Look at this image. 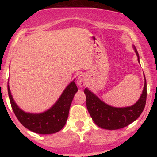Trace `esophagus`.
Masks as SVG:
<instances>
[{
    "label": "esophagus",
    "mask_w": 157,
    "mask_h": 157,
    "mask_svg": "<svg viewBox=\"0 0 157 157\" xmlns=\"http://www.w3.org/2000/svg\"><path fill=\"white\" fill-rule=\"evenodd\" d=\"M77 85L80 87H83L85 86V85L86 84V77L84 75H81L80 76L78 77L77 80Z\"/></svg>",
    "instance_id": "obj_1"
}]
</instances>
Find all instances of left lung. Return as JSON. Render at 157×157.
Returning a JSON list of instances; mask_svg holds the SVG:
<instances>
[{
    "instance_id": "1",
    "label": "left lung",
    "mask_w": 157,
    "mask_h": 157,
    "mask_svg": "<svg viewBox=\"0 0 157 157\" xmlns=\"http://www.w3.org/2000/svg\"><path fill=\"white\" fill-rule=\"evenodd\" d=\"M134 48L140 62V57L136 48L135 46ZM84 93L86 96L87 109L95 124L107 130H117L130 125L143 111L147 98L146 80L145 77V86L140 100L130 107H112L101 101L88 89H85Z\"/></svg>"
}]
</instances>
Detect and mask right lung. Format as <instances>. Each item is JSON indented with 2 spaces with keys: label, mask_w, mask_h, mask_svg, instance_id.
<instances>
[{
  "label": "right lung",
  "mask_w": 157,
  "mask_h": 157,
  "mask_svg": "<svg viewBox=\"0 0 157 157\" xmlns=\"http://www.w3.org/2000/svg\"><path fill=\"white\" fill-rule=\"evenodd\" d=\"M77 91V87L73 81L66 88L60 98L51 109L41 113H30L24 112L16 105L8 85L11 106L16 117L25 128L40 134H54L64 127L68 117L70 106Z\"/></svg>",
  "instance_id": "right-lung-1"
}]
</instances>
